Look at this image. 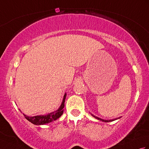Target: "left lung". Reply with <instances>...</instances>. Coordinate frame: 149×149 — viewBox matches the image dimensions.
Here are the masks:
<instances>
[{
    "mask_svg": "<svg viewBox=\"0 0 149 149\" xmlns=\"http://www.w3.org/2000/svg\"><path fill=\"white\" fill-rule=\"evenodd\" d=\"M91 115H92L93 117H95V118H97V119H98V120H100V121H102V122H112V121H114V120H117V118H116V119H114V120H103V119H102V118H99V117H97V116H95V115H93L92 114H91Z\"/></svg>",
    "mask_w": 149,
    "mask_h": 149,
    "instance_id": "obj_1",
    "label": "left lung"
}]
</instances>
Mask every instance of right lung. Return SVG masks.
I'll use <instances>...</instances> for the list:
<instances>
[{
    "instance_id": "1",
    "label": "right lung",
    "mask_w": 149,
    "mask_h": 149,
    "mask_svg": "<svg viewBox=\"0 0 149 149\" xmlns=\"http://www.w3.org/2000/svg\"><path fill=\"white\" fill-rule=\"evenodd\" d=\"M66 94L65 93L64 97H63V99L62 101V103L61 106L59 107V109L56 111L54 112L49 113L48 115H37V116H29L26 115H24L25 118H26L28 121H29L34 125H45L46 123H49L50 122H52L54 120H56L58 119L60 116H61L63 113V108L65 107V99H66Z\"/></svg>"
}]
</instances>
